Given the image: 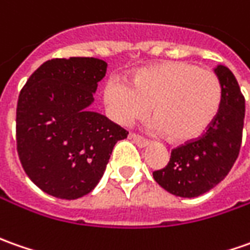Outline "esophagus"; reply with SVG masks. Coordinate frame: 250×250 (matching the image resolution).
Instances as JSON below:
<instances>
[{"label": "esophagus", "instance_id": "esophagus-1", "mask_svg": "<svg viewBox=\"0 0 250 250\" xmlns=\"http://www.w3.org/2000/svg\"><path fill=\"white\" fill-rule=\"evenodd\" d=\"M130 140H133V142L135 145H138L140 148H145L149 142L148 140H145L141 135H137V134H130Z\"/></svg>", "mask_w": 250, "mask_h": 250}]
</instances>
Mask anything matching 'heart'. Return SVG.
Here are the masks:
<instances>
[{
	"label": "heart",
	"instance_id": "heart-1",
	"mask_svg": "<svg viewBox=\"0 0 250 250\" xmlns=\"http://www.w3.org/2000/svg\"><path fill=\"white\" fill-rule=\"evenodd\" d=\"M221 101L217 74L183 61L144 67L130 84L112 77L104 87L105 106L116 123L142 119L152 105V128L178 144L203 135L219 115Z\"/></svg>",
	"mask_w": 250,
	"mask_h": 250
}]
</instances>
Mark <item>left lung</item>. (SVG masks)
<instances>
[{
    "mask_svg": "<svg viewBox=\"0 0 250 250\" xmlns=\"http://www.w3.org/2000/svg\"><path fill=\"white\" fill-rule=\"evenodd\" d=\"M223 88L217 117L202 137L171 151L167 166L153 171V178L167 192L196 198L224 180L234 166L242 142L245 98L227 66L214 69Z\"/></svg>",
    "mask_w": 250,
    "mask_h": 250,
    "instance_id": "1",
    "label": "left lung"
}]
</instances>
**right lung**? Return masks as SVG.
Returning <instances> with one entry per match:
<instances>
[{"mask_svg": "<svg viewBox=\"0 0 250 250\" xmlns=\"http://www.w3.org/2000/svg\"><path fill=\"white\" fill-rule=\"evenodd\" d=\"M108 63L97 58L44 62L19 94L16 144L26 174L48 195L77 199L104 176L113 146L128 131L91 112Z\"/></svg>", "mask_w": 250, "mask_h": 250, "instance_id": "right-lung-1", "label": "right lung"}]
</instances>
